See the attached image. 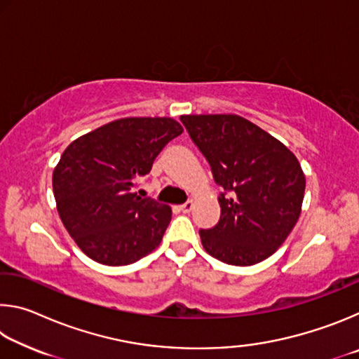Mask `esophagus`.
<instances>
[{
  "label": "esophagus",
  "mask_w": 359,
  "mask_h": 359,
  "mask_svg": "<svg viewBox=\"0 0 359 359\" xmlns=\"http://www.w3.org/2000/svg\"><path fill=\"white\" fill-rule=\"evenodd\" d=\"M193 208H194V203H193L191 199H190V201H187L185 204H182V205H180V210H182V212H185V214H188V212H191V210H193Z\"/></svg>",
  "instance_id": "obj_1"
}]
</instances>
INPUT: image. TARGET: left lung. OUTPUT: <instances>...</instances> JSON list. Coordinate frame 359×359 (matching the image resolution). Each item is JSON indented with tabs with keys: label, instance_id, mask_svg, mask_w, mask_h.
Returning a JSON list of instances; mask_svg holds the SVG:
<instances>
[{
	"label": "left lung",
	"instance_id": "left-lung-1",
	"mask_svg": "<svg viewBox=\"0 0 359 359\" xmlns=\"http://www.w3.org/2000/svg\"><path fill=\"white\" fill-rule=\"evenodd\" d=\"M209 161L222 215L201 229L204 250L233 266L261 263L277 252L299 220L306 175L287 145L236 114L180 115Z\"/></svg>",
	"mask_w": 359,
	"mask_h": 359
}]
</instances>
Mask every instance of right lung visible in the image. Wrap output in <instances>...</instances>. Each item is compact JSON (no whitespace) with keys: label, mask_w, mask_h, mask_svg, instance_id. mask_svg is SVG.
I'll use <instances>...</instances> for the list:
<instances>
[{"label":"right lung","mask_w":359,"mask_h":359,"mask_svg":"<svg viewBox=\"0 0 359 359\" xmlns=\"http://www.w3.org/2000/svg\"><path fill=\"white\" fill-rule=\"evenodd\" d=\"M182 131L169 117H126L66 147L53 169V196L66 231L88 258L126 266L160 245L172 210L135 188Z\"/></svg>","instance_id":"right-lung-1"}]
</instances>
